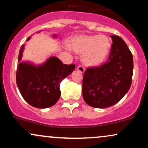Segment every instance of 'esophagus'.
<instances>
[{
  "mask_svg": "<svg viewBox=\"0 0 148 148\" xmlns=\"http://www.w3.org/2000/svg\"><path fill=\"white\" fill-rule=\"evenodd\" d=\"M77 69L79 71V72H82V73H84L85 72V67H84V66H82V65H79V66H78Z\"/></svg>",
  "mask_w": 148,
  "mask_h": 148,
  "instance_id": "obj_1",
  "label": "esophagus"
}]
</instances>
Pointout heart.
<instances>
[{
  "label": "heart",
  "instance_id": "1",
  "mask_svg": "<svg viewBox=\"0 0 148 148\" xmlns=\"http://www.w3.org/2000/svg\"><path fill=\"white\" fill-rule=\"evenodd\" d=\"M66 47L69 50L81 54V60L89 66H97L104 62L111 49V42L106 35H81L71 40L70 46Z\"/></svg>",
  "mask_w": 148,
  "mask_h": 148
}]
</instances>
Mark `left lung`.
<instances>
[{"mask_svg": "<svg viewBox=\"0 0 148 148\" xmlns=\"http://www.w3.org/2000/svg\"><path fill=\"white\" fill-rule=\"evenodd\" d=\"M112 44L107 62L99 67H88L83 79V97L88 105L107 108L118 103L131 87L133 56L126 43L117 35Z\"/></svg>", "mask_w": 148, "mask_h": 148, "instance_id": "obj_1", "label": "left lung"}]
</instances>
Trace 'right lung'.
Segmentation results:
<instances>
[{"label": "right lung", "mask_w": 148, "mask_h": 148, "mask_svg": "<svg viewBox=\"0 0 148 148\" xmlns=\"http://www.w3.org/2000/svg\"><path fill=\"white\" fill-rule=\"evenodd\" d=\"M56 37V35H53ZM29 37L27 40H29ZM25 45L19 51L21 60ZM75 69V64H63L58 58H49L44 64L34 65L28 62L18 64L16 84L22 97L30 106L46 108L53 106L60 96V84Z\"/></svg>", "instance_id": "right-lung-1"}]
</instances>
